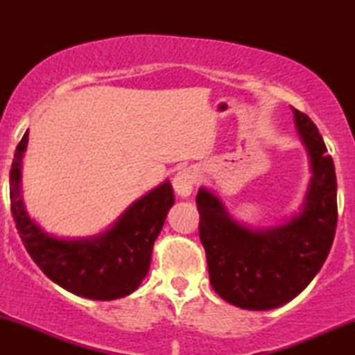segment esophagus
<instances>
[{
  "label": "esophagus",
  "instance_id": "esophagus-1",
  "mask_svg": "<svg viewBox=\"0 0 355 355\" xmlns=\"http://www.w3.org/2000/svg\"><path fill=\"white\" fill-rule=\"evenodd\" d=\"M197 173L192 168H184L173 178V186L178 196L189 197L193 191V184H196Z\"/></svg>",
  "mask_w": 355,
  "mask_h": 355
}]
</instances>
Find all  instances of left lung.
Masks as SVG:
<instances>
[{"instance_id":"1","label":"left lung","mask_w":355,"mask_h":355,"mask_svg":"<svg viewBox=\"0 0 355 355\" xmlns=\"http://www.w3.org/2000/svg\"><path fill=\"white\" fill-rule=\"evenodd\" d=\"M291 110L312 171L297 215L279 226L254 230L236 221L208 189H198L196 198L211 288L241 309L271 310L293 300L322 268L334 239L338 187L333 159L313 121Z\"/></svg>"}]
</instances>
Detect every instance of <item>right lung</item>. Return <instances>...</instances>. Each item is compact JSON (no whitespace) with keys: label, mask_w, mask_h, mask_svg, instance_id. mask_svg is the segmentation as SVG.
<instances>
[{"label":"right lung","mask_w":355,"mask_h":355,"mask_svg":"<svg viewBox=\"0 0 355 355\" xmlns=\"http://www.w3.org/2000/svg\"><path fill=\"white\" fill-rule=\"evenodd\" d=\"M27 142L28 130L14 153L9 196L14 223L28 255L53 283L80 297L114 300L132 294L148 273L153 244L174 205L171 184L166 179L145 193L100 234L61 239L43 231L24 207L21 169Z\"/></svg>","instance_id":"right-lung-1"}]
</instances>
